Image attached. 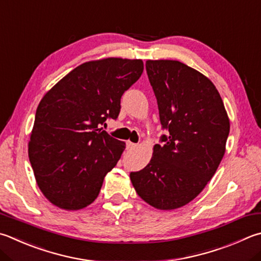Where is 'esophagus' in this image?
Wrapping results in <instances>:
<instances>
[{
	"instance_id": "34e87169",
	"label": "esophagus",
	"mask_w": 261,
	"mask_h": 261,
	"mask_svg": "<svg viewBox=\"0 0 261 261\" xmlns=\"http://www.w3.org/2000/svg\"><path fill=\"white\" fill-rule=\"evenodd\" d=\"M137 147V144H134V143H131V141H126V149H129V150H131V149H134V148H136Z\"/></svg>"
}]
</instances>
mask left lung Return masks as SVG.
<instances>
[{
    "mask_svg": "<svg viewBox=\"0 0 261 261\" xmlns=\"http://www.w3.org/2000/svg\"><path fill=\"white\" fill-rule=\"evenodd\" d=\"M158 99L161 137L149 163L130 179L149 205L174 210L193 201L224 158L229 118L219 92L205 75L178 60H147Z\"/></svg>",
    "mask_w": 261,
    "mask_h": 261,
    "instance_id": "obj_1",
    "label": "left lung"
}]
</instances>
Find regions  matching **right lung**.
<instances>
[{
  "label": "right lung",
  "mask_w": 261,
  "mask_h": 261,
  "mask_svg": "<svg viewBox=\"0 0 261 261\" xmlns=\"http://www.w3.org/2000/svg\"><path fill=\"white\" fill-rule=\"evenodd\" d=\"M141 59L103 58L84 63L54 85L37 106L28 158L37 186L52 204L80 210L96 200L124 141L99 129L115 118L121 97L138 81Z\"/></svg>",
  "instance_id": "obj_1"
}]
</instances>
